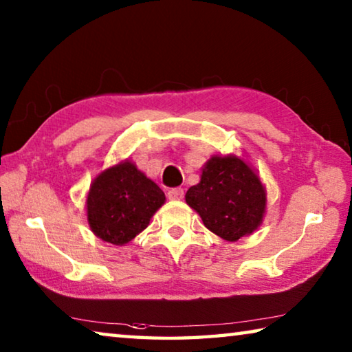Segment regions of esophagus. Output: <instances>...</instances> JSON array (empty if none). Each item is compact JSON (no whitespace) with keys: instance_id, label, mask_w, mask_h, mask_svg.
<instances>
[{"instance_id":"34e87169","label":"esophagus","mask_w":352,"mask_h":352,"mask_svg":"<svg viewBox=\"0 0 352 352\" xmlns=\"http://www.w3.org/2000/svg\"><path fill=\"white\" fill-rule=\"evenodd\" d=\"M183 195H184V192H183L182 188H174V189L168 190L169 200H182Z\"/></svg>"}]
</instances>
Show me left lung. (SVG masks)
<instances>
[{
	"instance_id": "left-lung-1",
	"label": "left lung",
	"mask_w": 352,
	"mask_h": 352,
	"mask_svg": "<svg viewBox=\"0 0 352 352\" xmlns=\"http://www.w3.org/2000/svg\"><path fill=\"white\" fill-rule=\"evenodd\" d=\"M184 199L208 230L228 242L254 233L267 210V190L258 172L233 153L212 155Z\"/></svg>"
}]
</instances>
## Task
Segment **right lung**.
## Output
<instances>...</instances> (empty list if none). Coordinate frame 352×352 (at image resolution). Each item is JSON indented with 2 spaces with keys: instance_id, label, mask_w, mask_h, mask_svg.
<instances>
[{
  "instance_id": "obj_1",
  "label": "right lung",
  "mask_w": 352,
  "mask_h": 352,
  "mask_svg": "<svg viewBox=\"0 0 352 352\" xmlns=\"http://www.w3.org/2000/svg\"><path fill=\"white\" fill-rule=\"evenodd\" d=\"M160 186L130 160L104 169L88 189L85 210L94 236L113 245H126L147 228L164 205Z\"/></svg>"
}]
</instances>
